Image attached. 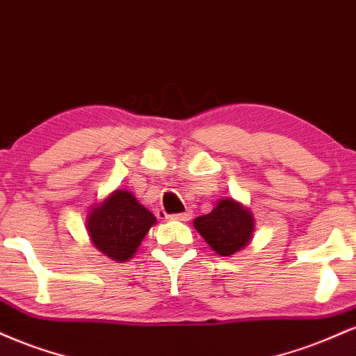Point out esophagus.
<instances>
[{
    "label": "esophagus",
    "instance_id": "1",
    "mask_svg": "<svg viewBox=\"0 0 356 356\" xmlns=\"http://www.w3.org/2000/svg\"><path fill=\"white\" fill-rule=\"evenodd\" d=\"M170 219L182 220V222H187V220L192 219V212L191 211H186V212H182V214H174V216H170Z\"/></svg>",
    "mask_w": 356,
    "mask_h": 356
}]
</instances>
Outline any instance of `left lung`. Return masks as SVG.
<instances>
[{"label":"left lung","instance_id":"1","mask_svg":"<svg viewBox=\"0 0 356 356\" xmlns=\"http://www.w3.org/2000/svg\"><path fill=\"white\" fill-rule=\"evenodd\" d=\"M194 227L219 256H232L252 241V212L236 199H219L209 214L194 219Z\"/></svg>","mask_w":356,"mask_h":356}]
</instances>
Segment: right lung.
Segmentation results:
<instances>
[{"mask_svg":"<svg viewBox=\"0 0 356 356\" xmlns=\"http://www.w3.org/2000/svg\"><path fill=\"white\" fill-rule=\"evenodd\" d=\"M155 222V216L132 192L117 189L102 202L93 204L85 226L90 241L102 254L124 263L132 259Z\"/></svg>","mask_w":356,"mask_h":356,"instance_id":"1","label":"right lung"}]
</instances>
